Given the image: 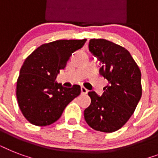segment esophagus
<instances>
[{"mask_svg": "<svg viewBox=\"0 0 158 158\" xmlns=\"http://www.w3.org/2000/svg\"><path fill=\"white\" fill-rule=\"evenodd\" d=\"M89 93V90L87 89H85L84 87H81V94H87Z\"/></svg>", "mask_w": 158, "mask_h": 158, "instance_id": "obj_1", "label": "esophagus"}]
</instances>
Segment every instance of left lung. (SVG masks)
Instances as JSON below:
<instances>
[{"label":"left lung","instance_id":"obj_1","mask_svg":"<svg viewBox=\"0 0 158 158\" xmlns=\"http://www.w3.org/2000/svg\"><path fill=\"white\" fill-rule=\"evenodd\" d=\"M89 49L102 62L99 73L109 84L102 96L89 92L91 104L84 119L94 130L114 132L127 122L141 98V72L130 53L112 42L94 38Z\"/></svg>","mask_w":158,"mask_h":158}]
</instances>
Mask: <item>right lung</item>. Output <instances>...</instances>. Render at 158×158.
<instances>
[{
  "mask_svg": "<svg viewBox=\"0 0 158 158\" xmlns=\"http://www.w3.org/2000/svg\"><path fill=\"white\" fill-rule=\"evenodd\" d=\"M87 41L57 40L40 46L28 56L17 80L16 97L21 112L34 125L56 122L70 102L81 93L79 85L65 88L55 81L72 53Z\"/></svg>",
  "mask_w": 158,
  "mask_h": 158,
  "instance_id": "right-lung-1",
  "label": "right lung"
}]
</instances>
